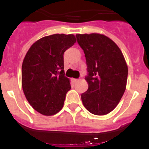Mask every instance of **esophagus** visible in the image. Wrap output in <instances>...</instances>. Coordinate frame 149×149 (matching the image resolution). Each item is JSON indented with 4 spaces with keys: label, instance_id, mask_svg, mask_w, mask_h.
<instances>
[{
    "label": "esophagus",
    "instance_id": "34e87169",
    "mask_svg": "<svg viewBox=\"0 0 149 149\" xmlns=\"http://www.w3.org/2000/svg\"><path fill=\"white\" fill-rule=\"evenodd\" d=\"M79 81L78 79H74H74H73V81H74V83L77 82V81Z\"/></svg>",
    "mask_w": 149,
    "mask_h": 149
}]
</instances>
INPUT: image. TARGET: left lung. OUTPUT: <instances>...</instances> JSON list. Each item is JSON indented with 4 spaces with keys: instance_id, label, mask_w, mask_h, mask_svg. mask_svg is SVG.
Here are the masks:
<instances>
[{
    "instance_id": "8db88e82",
    "label": "left lung",
    "mask_w": 149,
    "mask_h": 149,
    "mask_svg": "<svg viewBox=\"0 0 149 149\" xmlns=\"http://www.w3.org/2000/svg\"><path fill=\"white\" fill-rule=\"evenodd\" d=\"M76 37L87 65L88 89L81 94L83 104L94 115L108 114L125 91L128 72L125 59L118 45L104 34H76Z\"/></svg>"
}]
</instances>
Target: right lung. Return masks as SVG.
I'll list each match as a JSON object with an SVG mask.
<instances>
[{
  "label": "right lung",
  "mask_w": 149,
  "mask_h": 149,
  "mask_svg": "<svg viewBox=\"0 0 149 149\" xmlns=\"http://www.w3.org/2000/svg\"><path fill=\"white\" fill-rule=\"evenodd\" d=\"M76 42L73 34H53L30 46L23 60L22 85L33 108L53 116L63 108L70 80L64 76L63 54Z\"/></svg>",
  "instance_id": "right-lung-1"
}]
</instances>
